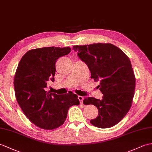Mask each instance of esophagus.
<instances>
[{
  "label": "esophagus",
  "instance_id": "esophagus-1",
  "mask_svg": "<svg viewBox=\"0 0 152 152\" xmlns=\"http://www.w3.org/2000/svg\"><path fill=\"white\" fill-rule=\"evenodd\" d=\"M77 98H78V100H80V104H83V97L82 96H77Z\"/></svg>",
  "mask_w": 152,
  "mask_h": 152
}]
</instances>
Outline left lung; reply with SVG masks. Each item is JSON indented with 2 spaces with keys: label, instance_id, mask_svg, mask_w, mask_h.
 Returning a JSON list of instances; mask_svg holds the SVG:
<instances>
[{
  "label": "left lung",
  "instance_id": "left-lung-1",
  "mask_svg": "<svg viewBox=\"0 0 152 152\" xmlns=\"http://www.w3.org/2000/svg\"><path fill=\"white\" fill-rule=\"evenodd\" d=\"M73 50L90 70L91 78L99 81L102 99L85 98L83 104H93L98 110L91 124L108 128L122 121L132 106L135 77L131 61L121 49L110 43L74 46Z\"/></svg>",
  "mask_w": 152,
  "mask_h": 152
}]
</instances>
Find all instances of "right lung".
Returning <instances> with one entry per match:
<instances>
[{"mask_svg": "<svg viewBox=\"0 0 152 152\" xmlns=\"http://www.w3.org/2000/svg\"><path fill=\"white\" fill-rule=\"evenodd\" d=\"M69 47H43L28 51L21 58L14 77L17 102L24 115L37 127L54 129L64 123L70 107L79 105L72 93L59 95L47 91L54 82L56 60L67 55Z\"/></svg>", "mask_w": 152, "mask_h": 152, "instance_id": "right-lung-1", "label": "right lung"}]
</instances>
